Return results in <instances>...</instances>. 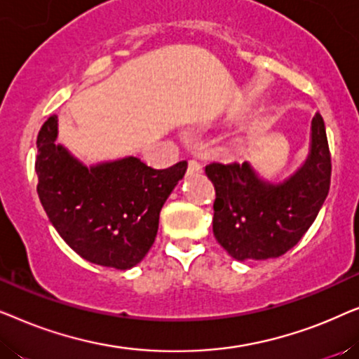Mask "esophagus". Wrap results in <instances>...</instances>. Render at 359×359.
Instances as JSON below:
<instances>
[{"instance_id": "1", "label": "esophagus", "mask_w": 359, "mask_h": 359, "mask_svg": "<svg viewBox=\"0 0 359 359\" xmlns=\"http://www.w3.org/2000/svg\"><path fill=\"white\" fill-rule=\"evenodd\" d=\"M188 170L191 171V173H201V171H203V165H201L198 160L191 158L188 161Z\"/></svg>"}]
</instances>
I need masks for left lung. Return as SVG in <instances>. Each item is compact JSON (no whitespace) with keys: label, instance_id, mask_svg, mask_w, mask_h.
Returning a JSON list of instances; mask_svg holds the SVG:
<instances>
[{"label":"left lung","instance_id":"obj_1","mask_svg":"<svg viewBox=\"0 0 359 359\" xmlns=\"http://www.w3.org/2000/svg\"><path fill=\"white\" fill-rule=\"evenodd\" d=\"M215 189L214 237L235 259L278 258L307 232L330 189L332 156L320 112L312 119L311 155L283 184L258 180L248 163H209Z\"/></svg>","mask_w":359,"mask_h":359}]
</instances>
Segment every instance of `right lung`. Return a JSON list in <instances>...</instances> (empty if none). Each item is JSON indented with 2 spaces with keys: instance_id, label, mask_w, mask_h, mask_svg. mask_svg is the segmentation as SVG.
I'll list each match as a JSON object with an SVG mask.
<instances>
[{
  "instance_id": "right-lung-1",
  "label": "right lung",
  "mask_w": 359,
  "mask_h": 359,
  "mask_svg": "<svg viewBox=\"0 0 359 359\" xmlns=\"http://www.w3.org/2000/svg\"><path fill=\"white\" fill-rule=\"evenodd\" d=\"M57 116L37 135L42 208L68 247L86 262L129 269L155 242L160 210L188 168L155 170L135 156L86 168L55 145Z\"/></svg>"
}]
</instances>
